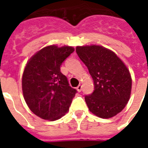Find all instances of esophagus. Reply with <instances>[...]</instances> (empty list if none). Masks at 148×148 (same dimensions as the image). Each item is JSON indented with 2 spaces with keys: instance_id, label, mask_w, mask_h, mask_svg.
Wrapping results in <instances>:
<instances>
[{
  "instance_id": "esophagus-1",
  "label": "esophagus",
  "mask_w": 148,
  "mask_h": 148,
  "mask_svg": "<svg viewBox=\"0 0 148 148\" xmlns=\"http://www.w3.org/2000/svg\"><path fill=\"white\" fill-rule=\"evenodd\" d=\"M77 90L78 92H81V90H82V86H81V84H79V85L77 87Z\"/></svg>"
}]
</instances>
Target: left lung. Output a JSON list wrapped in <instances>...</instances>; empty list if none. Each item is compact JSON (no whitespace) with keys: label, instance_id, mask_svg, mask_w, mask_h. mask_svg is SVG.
I'll return each mask as SVG.
<instances>
[{"label":"left lung","instance_id":"left-lung-1","mask_svg":"<svg viewBox=\"0 0 148 148\" xmlns=\"http://www.w3.org/2000/svg\"><path fill=\"white\" fill-rule=\"evenodd\" d=\"M76 52L94 81L95 90L84 97L90 111L101 118L117 114L130 99L132 81L128 69L113 51L101 46L77 47Z\"/></svg>","mask_w":148,"mask_h":148}]
</instances>
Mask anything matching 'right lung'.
<instances>
[{
  "label": "right lung",
  "instance_id": "1",
  "mask_svg": "<svg viewBox=\"0 0 148 148\" xmlns=\"http://www.w3.org/2000/svg\"><path fill=\"white\" fill-rule=\"evenodd\" d=\"M74 51L68 46H47L36 53L24 68L22 77L24 100L30 110L42 119L61 118L77 92L60 72L62 63Z\"/></svg>",
  "mask_w": 148,
  "mask_h": 148
}]
</instances>
